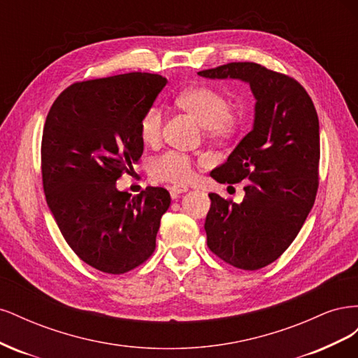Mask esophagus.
Segmentation results:
<instances>
[{"label": "esophagus", "instance_id": "esophagus-1", "mask_svg": "<svg viewBox=\"0 0 358 358\" xmlns=\"http://www.w3.org/2000/svg\"><path fill=\"white\" fill-rule=\"evenodd\" d=\"M187 191H188L187 185H173L170 188V194H171L173 199H178L179 194H183V192H187Z\"/></svg>", "mask_w": 358, "mask_h": 358}]
</instances>
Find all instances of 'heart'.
Listing matches in <instances>:
<instances>
[{"label": "heart", "mask_w": 358, "mask_h": 358, "mask_svg": "<svg viewBox=\"0 0 358 358\" xmlns=\"http://www.w3.org/2000/svg\"><path fill=\"white\" fill-rule=\"evenodd\" d=\"M178 104L182 109L196 115L213 136H229L239 124V119L231 110L230 96L224 91L213 88V86L201 85L183 91L178 96ZM164 121L166 115L162 107L159 104L149 106L140 116V137L150 145L159 142L162 131H164ZM150 171L158 180L179 185V183H185L192 178V159L187 154L170 150V152L152 161Z\"/></svg>", "instance_id": "1"}]
</instances>
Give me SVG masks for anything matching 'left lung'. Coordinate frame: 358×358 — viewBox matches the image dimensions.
I'll return each instance as SVG.
<instances>
[{"mask_svg": "<svg viewBox=\"0 0 358 358\" xmlns=\"http://www.w3.org/2000/svg\"><path fill=\"white\" fill-rule=\"evenodd\" d=\"M199 74L243 80L257 100L252 129L210 171L220 183L249 180L245 199L237 204L210 192L204 230L215 255L237 268L258 270L284 254L315 201L318 115L297 80L259 64L230 62Z\"/></svg>", "mask_w": 358, "mask_h": 358, "instance_id": "1", "label": "left lung"}]
</instances>
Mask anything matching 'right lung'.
Listing matches in <instances>:
<instances>
[{"mask_svg":"<svg viewBox=\"0 0 358 358\" xmlns=\"http://www.w3.org/2000/svg\"><path fill=\"white\" fill-rule=\"evenodd\" d=\"M167 83L159 74L127 73L73 83L52 104L43 128L41 175L49 209L82 262L121 275L155 251L170 194L137 196L116 180L143 154L140 116Z\"/></svg>","mask_w":358,"mask_h":358,"instance_id":"1","label":"right lung"}]
</instances>
